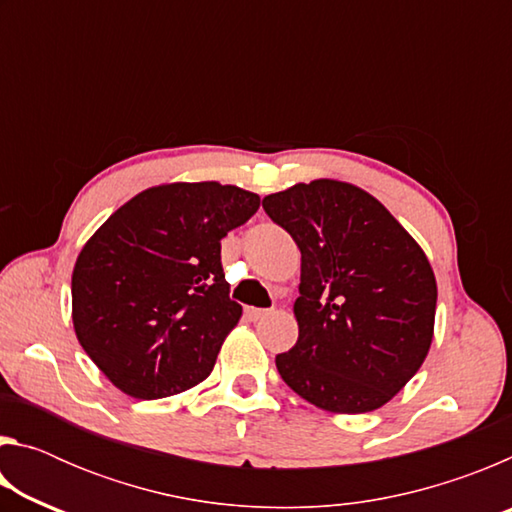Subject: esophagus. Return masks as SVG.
I'll return each mask as SVG.
<instances>
[{"label":"esophagus","instance_id":"esophagus-1","mask_svg":"<svg viewBox=\"0 0 512 512\" xmlns=\"http://www.w3.org/2000/svg\"><path fill=\"white\" fill-rule=\"evenodd\" d=\"M271 314V309H259V307H246V316L250 320H262Z\"/></svg>","mask_w":512,"mask_h":512}]
</instances>
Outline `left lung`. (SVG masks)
Returning a JSON list of instances; mask_svg holds the SVG:
<instances>
[{"label":"left lung","mask_w":512,"mask_h":512,"mask_svg":"<svg viewBox=\"0 0 512 512\" xmlns=\"http://www.w3.org/2000/svg\"><path fill=\"white\" fill-rule=\"evenodd\" d=\"M300 248L298 341L277 354L284 384L332 413H368L420 370L433 339L436 277L415 239L375 196L311 180L266 196Z\"/></svg>","instance_id":"left-lung-1"}]
</instances>
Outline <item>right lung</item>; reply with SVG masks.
Here are the masks:
<instances>
[{"label":"right lung","mask_w":512,"mask_h":512,"mask_svg":"<svg viewBox=\"0 0 512 512\" xmlns=\"http://www.w3.org/2000/svg\"><path fill=\"white\" fill-rule=\"evenodd\" d=\"M257 207L259 196L235 185L151 187L83 246L72 275L76 339L119 391L160 400L210 375L241 318L221 239Z\"/></svg>","instance_id":"1"}]
</instances>
